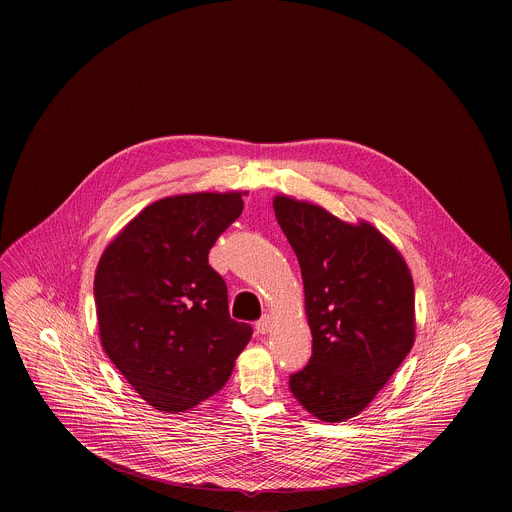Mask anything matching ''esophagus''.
<instances>
[{"label":"esophagus","instance_id":"34e87169","mask_svg":"<svg viewBox=\"0 0 512 512\" xmlns=\"http://www.w3.org/2000/svg\"><path fill=\"white\" fill-rule=\"evenodd\" d=\"M255 328H257L259 334H268L270 328H272V318L265 315V317L261 318V320L255 324Z\"/></svg>","mask_w":512,"mask_h":512}]
</instances>
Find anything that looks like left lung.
I'll return each instance as SVG.
<instances>
[{"instance_id":"8db88e82","label":"left lung","mask_w":512,"mask_h":512,"mask_svg":"<svg viewBox=\"0 0 512 512\" xmlns=\"http://www.w3.org/2000/svg\"><path fill=\"white\" fill-rule=\"evenodd\" d=\"M274 215L303 278L313 357L290 376L293 397L324 422L370 405L414 343V286L403 255L370 222L276 195Z\"/></svg>"}]
</instances>
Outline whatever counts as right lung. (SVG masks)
Here are the masks:
<instances>
[{"mask_svg":"<svg viewBox=\"0 0 512 512\" xmlns=\"http://www.w3.org/2000/svg\"><path fill=\"white\" fill-rule=\"evenodd\" d=\"M247 192L153 201L105 247L94 278L99 340L147 405L186 413L228 382L251 326L228 313L209 249Z\"/></svg>","mask_w":512,"mask_h":512,"instance_id":"right-lung-1","label":"right lung"}]
</instances>
